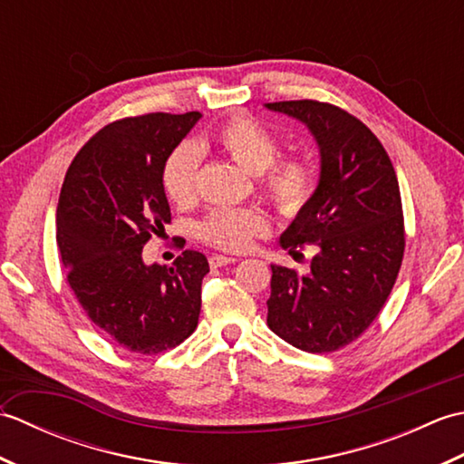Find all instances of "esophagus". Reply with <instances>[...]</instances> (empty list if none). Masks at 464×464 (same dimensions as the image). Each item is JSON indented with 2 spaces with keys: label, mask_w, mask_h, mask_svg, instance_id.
I'll return each instance as SVG.
<instances>
[{
  "label": "esophagus",
  "mask_w": 464,
  "mask_h": 464,
  "mask_svg": "<svg viewBox=\"0 0 464 464\" xmlns=\"http://www.w3.org/2000/svg\"><path fill=\"white\" fill-rule=\"evenodd\" d=\"M235 261H237V259L227 257V255H213V257H209L211 267H225V265H231Z\"/></svg>",
  "instance_id": "34e87169"
}]
</instances>
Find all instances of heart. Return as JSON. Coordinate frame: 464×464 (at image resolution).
<instances>
[{
	"label": "heart",
	"instance_id": "heart-1",
	"mask_svg": "<svg viewBox=\"0 0 464 464\" xmlns=\"http://www.w3.org/2000/svg\"><path fill=\"white\" fill-rule=\"evenodd\" d=\"M213 143L251 175L263 173V189L283 213H295L309 201L314 189L313 167L291 157L279 163L275 135L251 117H233L213 135ZM199 145L183 143L169 153L163 165L161 183L177 205H189L197 193ZM265 229V217L255 209H217L201 223V237L227 251L249 247L253 235Z\"/></svg>",
	"mask_w": 464,
	"mask_h": 464
}]
</instances>
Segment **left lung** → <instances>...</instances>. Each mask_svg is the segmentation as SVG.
Returning <instances> with one entry per match:
<instances>
[{"instance_id": "obj_1", "label": "left lung", "mask_w": 464, "mask_h": 464, "mask_svg": "<svg viewBox=\"0 0 464 464\" xmlns=\"http://www.w3.org/2000/svg\"><path fill=\"white\" fill-rule=\"evenodd\" d=\"M301 121L319 150V181L281 233L291 255L314 247L311 269L273 263L267 324L293 347L331 353L354 341L382 309L405 251L399 181L367 125L329 103H265Z\"/></svg>"}]
</instances>
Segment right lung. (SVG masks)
<instances>
[{
    "label": "right lung",
    "instance_id": "add662e5",
    "mask_svg": "<svg viewBox=\"0 0 464 464\" xmlns=\"http://www.w3.org/2000/svg\"><path fill=\"white\" fill-rule=\"evenodd\" d=\"M201 117L150 113L105 125L75 155L59 195L69 287L87 317L133 353L171 349L199 321L205 255L185 249L171 267L147 265L143 245L171 223L163 165Z\"/></svg>",
    "mask_w": 464,
    "mask_h": 464
}]
</instances>
